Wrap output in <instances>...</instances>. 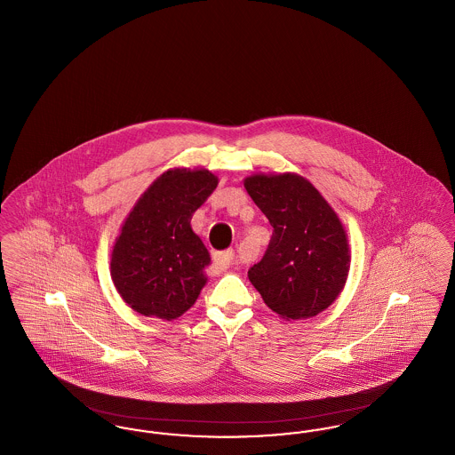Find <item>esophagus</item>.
I'll return each mask as SVG.
<instances>
[{"label":"esophagus","mask_w":455,"mask_h":455,"mask_svg":"<svg viewBox=\"0 0 455 455\" xmlns=\"http://www.w3.org/2000/svg\"><path fill=\"white\" fill-rule=\"evenodd\" d=\"M213 260H215V264H217L220 269H227V267H230V266L234 264V260H235V252H234V251H223V252H217Z\"/></svg>","instance_id":"esophagus-1"}]
</instances>
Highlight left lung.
<instances>
[{
  "label": "left lung",
  "mask_w": 455,
  "mask_h": 455,
  "mask_svg": "<svg viewBox=\"0 0 455 455\" xmlns=\"http://www.w3.org/2000/svg\"><path fill=\"white\" fill-rule=\"evenodd\" d=\"M273 235L249 280L283 319H307L336 300L347 283V232L321 193L300 175H252L243 182Z\"/></svg>",
  "instance_id": "1"
}]
</instances>
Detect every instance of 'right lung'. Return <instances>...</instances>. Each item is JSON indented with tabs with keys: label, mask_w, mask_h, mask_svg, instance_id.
<instances>
[{
	"label": "right lung",
	"mask_w": 455,
	"mask_h": 455,
	"mask_svg": "<svg viewBox=\"0 0 455 455\" xmlns=\"http://www.w3.org/2000/svg\"><path fill=\"white\" fill-rule=\"evenodd\" d=\"M217 184L208 171L173 169L134 204L112 249L110 275L136 312L172 321L195 305L206 284L203 269L210 254L191 218Z\"/></svg>",
	"instance_id": "obj_1"
}]
</instances>
